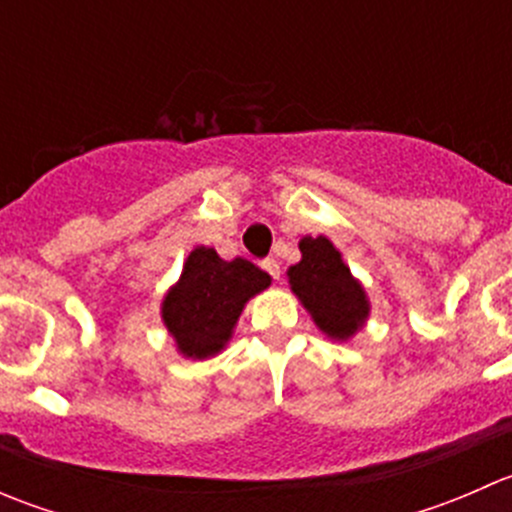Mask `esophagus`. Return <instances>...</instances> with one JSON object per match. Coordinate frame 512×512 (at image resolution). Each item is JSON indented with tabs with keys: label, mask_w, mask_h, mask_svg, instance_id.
Wrapping results in <instances>:
<instances>
[{
	"label": "esophagus",
	"mask_w": 512,
	"mask_h": 512,
	"mask_svg": "<svg viewBox=\"0 0 512 512\" xmlns=\"http://www.w3.org/2000/svg\"><path fill=\"white\" fill-rule=\"evenodd\" d=\"M262 270H265L272 280H280V262H277L275 257H267V260H262Z\"/></svg>",
	"instance_id": "esophagus-1"
}]
</instances>
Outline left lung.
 Returning a JSON list of instances; mask_svg holds the SVG:
<instances>
[{"label":"left lung","instance_id":"1","mask_svg":"<svg viewBox=\"0 0 512 512\" xmlns=\"http://www.w3.org/2000/svg\"><path fill=\"white\" fill-rule=\"evenodd\" d=\"M299 252L302 260L287 270L289 287L312 314L319 332L334 342H347L369 317L364 287L344 265L342 252L324 235L302 237Z\"/></svg>","mask_w":512,"mask_h":512}]
</instances>
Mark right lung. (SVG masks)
Returning <instances> with one entry per match:
<instances>
[{"instance_id": "1", "label": "right lung", "mask_w": 512, "mask_h": 512, "mask_svg": "<svg viewBox=\"0 0 512 512\" xmlns=\"http://www.w3.org/2000/svg\"><path fill=\"white\" fill-rule=\"evenodd\" d=\"M270 282L267 272L242 257L227 262L213 247H195L160 307L178 352L190 359L223 352L247 299L270 287Z\"/></svg>"}]
</instances>
